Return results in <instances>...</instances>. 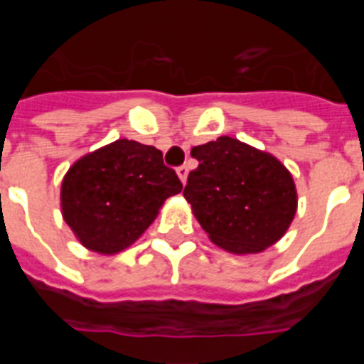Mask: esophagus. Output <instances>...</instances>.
Returning <instances> with one entry per match:
<instances>
[{
    "label": "esophagus",
    "instance_id": "obj_1",
    "mask_svg": "<svg viewBox=\"0 0 364 364\" xmlns=\"http://www.w3.org/2000/svg\"><path fill=\"white\" fill-rule=\"evenodd\" d=\"M188 173H189L188 166H180L178 169H176V175H178V178L182 180V184H186V180H188Z\"/></svg>",
    "mask_w": 364,
    "mask_h": 364
}]
</instances>
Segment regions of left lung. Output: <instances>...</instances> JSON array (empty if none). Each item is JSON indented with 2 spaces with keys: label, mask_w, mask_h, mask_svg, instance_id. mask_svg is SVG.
I'll use <instances>...</instances> for the list:
<instances>
[{
  "label": "left lung",
  "mask_w": 364,
  "mask_h": 364,
  "mask_svg": "<svg viewBox=\"0 0 364 364\" xmlns=\"http://www.w3.org/2000/svg\"><path fill=\"white\" fill-rule=\"evenodd\" d=\"M186 200L211 242L226 252L260 253L277 242L297 211L290 171L273 154L220 136L191 149Z\"/></svg>",
  "instance_id": "1"
}]
</instances>
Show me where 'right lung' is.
<instances>
[{
    "instance_id": "obj_1",
    "label": "right lung",
    "mask_w": 364,
    "mask_h": 364,
    "mask_svg": "<svg viewBox=\"0 0 364 364\" xmlns=\"http://www.w3.org/2000/svg\"><path fill=\"white\" fill-rule=\"evenodd\" d=\"M182 191L162 151L120 138L70 166L62 182V213L80 242L112 255L153 224L166 198Z\"/></svg>"
}]
</instances>
